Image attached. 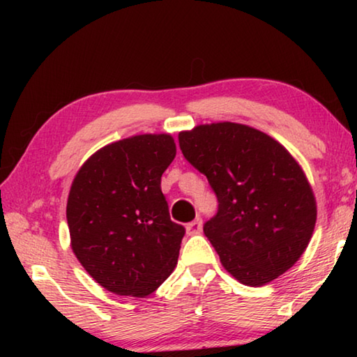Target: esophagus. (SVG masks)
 <instances>
[{"instance_id":"1","label":"esophagus","mask_w":357,"mask_h":357,"mask_svg":"<svg viewBox=\"0 0 357 357\" xmlns=\"http://www.w3.org/2000/svg\"><path fill=\"white\" fill-rule=\"evenodd\" d=\"M202 227H203V222H202L200 217H197L195 220H192L190 223H187L185 229H187V233H189V234H198V233L202 231Z\"/></svg>"}]
</instances>
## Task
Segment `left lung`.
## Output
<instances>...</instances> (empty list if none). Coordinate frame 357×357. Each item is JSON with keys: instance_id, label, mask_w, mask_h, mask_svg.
<instances>
[{"instance_id": "8db88e82", "label": "left lung", "mask_w": 357, "mask_h": 357, "mask_svg": "<svg viewBox=\"0 0 357 357\" xmlns=\"http://www.w3.org/2000/svg\"><path fill=\"white\" fill-rule=\"evenodd\" d=\"M178 138L219 202L203 231L223 268L249 287L287 273L317 222L315 197L294 157L273 137L238 123L202 124Z\"/></svg>"}]
</instances>
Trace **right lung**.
Here are the masks:
<instances>
[{"label": "right lung", "mask_w": 357, "mask_h": 357, "mask_svg": "<svg viewBox=\"0 0 357 357\" xmlns=\"http://www.w3.org/2000/svg\"><path fill=\"white\" fill-rule=\"evenodd\" d=\"M174 155L172 135L129 137L94 153L72 181V250L108 291L144 298L176 268L185 229L170 219L160 189Z\"/></svg>", "instance_id": "1"}]
</instances>
